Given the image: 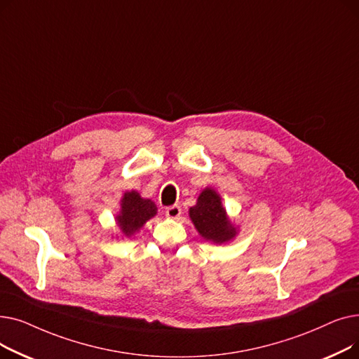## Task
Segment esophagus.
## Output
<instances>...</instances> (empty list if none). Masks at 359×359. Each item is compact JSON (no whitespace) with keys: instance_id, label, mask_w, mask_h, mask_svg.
I'll list each match as a JSON object with an SVG mask.
<instances>
[{"instance_id":"esophagus-1","label":"esophagus","mask_w":359,"mask_h":359,"mask_svg":"<svg viewBox=\"0 0 359 359\" xmlns=\"http://www.w3.org/2000/svg\"><path fill=\"white\" fill-rule=\"evenodd\" d=\"M165 215H167L168 218H173V219H176V218H179V217L182 215V208H180L179 205L168 206V208L165 210Z\"/></svg>"}]
</instances>
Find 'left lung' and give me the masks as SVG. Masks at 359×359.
Instances as JSON below:
<instances>
[{
	"label": "left lung",
	"mask_w": 359,
	"mask_h": 359,
	"mask_svg": "<svg viewBox=\"0 0 359 359\" xmlns=\"http://www.w3.org/2000/svg\"><path fill=\"white\" fill-rule=\"evenodd\" d=\"M189 217L198 233L208 241L222 244L237 236V229L230 222L221 196L211 187L202 191L196 205L189 210Z\"/></svg>",
	"instance_id": "1"
}]
</instances>
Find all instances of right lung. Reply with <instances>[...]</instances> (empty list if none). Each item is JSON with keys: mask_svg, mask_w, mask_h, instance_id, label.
<instances>
[{"mask_svg": "<svg viewBox=\"0 0 359 359\" xmlns=\"http://www.w3.org/2000/svg\"><path fill=\"white\" fill-rule=\"evenodd\" d=\"M157 214V206L151 199H144L137 191L126 192L121 201V211L116 215L122 234L130 237L141 230L142 225Z\"/></svg>", "mask_w": 359, "mask_h": 359, "instance_id": "1", "label": "right lung"}]
</instances>
